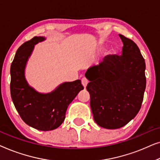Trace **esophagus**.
<instances>
[{"mask_svg": "<svg viewBox=\"0 0 160 160\" xmlns=\"http://www.w3.org/2000/svg\"><path fill=\"white\" fill-rule=\"evenodd\" d=\"M88 83H89V80L87 79L86 77H84V78H82V84L83 86H84V88L87 87V84H88Z\"/></svg>", "mask_w": 160, "mask_h": 160, "instance_id": "34e87169", "label": "esophagus"}]
</instances>
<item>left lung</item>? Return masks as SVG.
I'll return each instance as SVG.
<instances>
[{"label": "left lung", "mask_w": 160, "mask_h": 160, "mask_svg": "<svg viewBox=\"0 0 160 160\" xmlns=\"http://www.w3.org/2000/svg\"><path fill=\"white\" fill-rule=\"evenodd\" d=\"M122 54L107 55L85 73L95 122L106 129L126 125L141 109L146 89V63L134 41L119 35Z\"/></svg>", "instance_id": "left-lung-1"}]
</instances>
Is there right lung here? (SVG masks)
I'll list each match as a JSON object with an SVG mask.
<instances>
[{"instance_id": "right-lung-1", "label": "right lung", "mask_w": 160, "mask_h": 160, "mask_svg": "<svg viewBox=\"0 0 160 160\" xmlns=\"http://www.w3.org/2000/svg\"><path fill=\"white\" fill-rule=\"evenodd\" d=\"M44 40L35 36L17 49L11 65L10 90L12 101L22 119L28 125L42 131L61 125L69 104L84 89L80 80L65 82L49 94L37 92L28 84L25 68L34 45Z\"/></svg>"}]
</instances>
